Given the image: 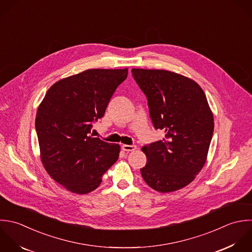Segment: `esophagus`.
<instances>
[{
  "label": "esophagus",
  "mask_w": 252,
  "mask_h": 252,
  "mask_svg": "<svg viewBox=\"0 0 252 252\" xmlns=\"http://www.w3.org/2000/svg\"><path fill=\"white\" fill-rule=\"evenodd\" d=\"M122 149L124 151H134L136 149V146L135 145H127V144H124L122 145Z\"/></svg>",
  "instance_id": "esophagus-1"
}]
</instances>
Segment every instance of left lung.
I'll return each mask as SVG.
<instances>
[{"instance_id": "8db88e82", "label": "left lung", "mask_w": 252, "mask_h": 252, "mask_svg": "<svg viewBox=\"0 0 252 252\" xmlns=\"http://www.w3.org/2000/svg\"><path fill=\"white\" fill-rule=\"evenodd\" d=\"M146 95L150 118L165 138L144 145L145 183L167 193L189 185L203 168L214 131L213 113L202 88L192 79L165 69L132 68Z\"/></svg>"}]
</instances>
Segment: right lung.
Masks as SVG:
<instances>
[{
	"label": "right lung",
	"mask_w": 252,
	"mask_h": 252,
	"mask_svg": "<svg viewBox=\"0 0 252 252\" xmlns=\"http://www.w3.org/2000/svg\"><path fill=\"white\" fill-rule=\"evenodd\" d=\"M128 69L92 68L54 83L40 103L35 127L41 162L65 189L86 194L118 160L121 147L89 135Z\"/></svg>",
	"instance_id": "right-lung-1"
}]
</instances>
